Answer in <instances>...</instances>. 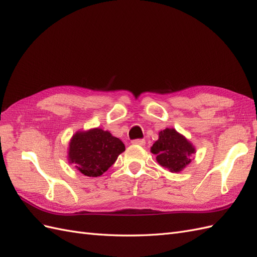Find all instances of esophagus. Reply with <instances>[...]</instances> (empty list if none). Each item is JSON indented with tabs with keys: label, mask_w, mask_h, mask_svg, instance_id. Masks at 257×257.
I'll return each mask as SVG.
<instances>
[{
	"label": "esophagus",
	"mask_w": 257,
	"mask_h": 257,
	"mask_svg": "<svg viewBox=\"0 0 257 257\" xmlns=\"http://www.w3.org/2000/svg\"><path fill=\"white\" fill-rule=\"evenodd\" d=\"M131 143H133V145H137V146H145L146 141L143 139H136V140L131 141Z\"/></svg>",
	"instance_id": "1"
}]
</instances>
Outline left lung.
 Instances as JSON below:
<instances>
[{
    "label": "left lung",
    "mask_w": 257,
    "mask_h": 257,
    "mask_svg": "<svg viewBox=\"0 0 257 257\" xmlns=\"http://www.w3.org/2000/svg\"><path fill=\"white\" fill-rule=\"evenodd\" d=\"M151 152L156 154L161 166L172 173H178L192 162L196 149L174 128H166L159 133V139L153 143Z\"/></svg>",
    "instance_id": "8db88e82"
}]
</instances>
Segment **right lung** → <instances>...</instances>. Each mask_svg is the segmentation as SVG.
I'll return each instance as SVG.
<instances>
[{
    "mask_svg": "<svg viewBox=\"0 0 257 257\" xmlns=\"http://www.w3.org/2000/svg\"><path fill=\"white\" fill-rule=\"evenodd\" d=\"M124 151L120 139L109 131L93 128L77 131L69 142V163L75 164L77 171L89 177H97L116 162L118 156Z\"/></svg>",
    "mask_w": 257,
    "mask_h": 257,
    "instance_id": "1",
    "label": "right lung"
}]
</instances>
